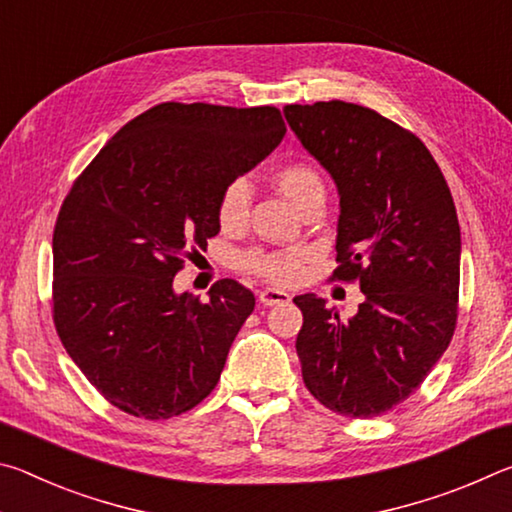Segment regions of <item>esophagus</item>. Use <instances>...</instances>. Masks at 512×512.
Here are the masks:
<instances>
[{
	"label": "esophagus",
	"mask_w": 512,
	"mask_h": 512,
	"mask_svg": "<svg viewBox=\"0 0 512 512\" xmlns=\"http://www.w3.org/2000/svg\"><path fill=\"white\" fill-rule=\"evenodd\" d=\"M291 296L289 293H284L280 289H264L259 293V302H262L264 307H273V305H284V302H289Z\"/></svg>",
	"instance_id": "34e87169"
}]
</instances>
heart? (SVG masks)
Listing matches in <instances>:
<instances>
[{
	"mask_svg": "<svg viewBox=\"0 0 512 512\" xmlns=\"http://www.w3.org/2000/svg\"><path fill=\"white\" fill-rule=\"evenodd\" d=\"M273 183L287 201L302 214L309 205L325 201V183L316 167L307 160H289L273 171ZM250 189L244 180H232L223 187L216 203V219L223 230H237L248 219ZM305 250H250L241 257V266L259 280L271 284H291L302 275Z\"/></svg>",
	"mask_w": 512,
	"mask_h": 512,
	"instance_id": "heart-1",
	"label": "heart"
}]
</instances>
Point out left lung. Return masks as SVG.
Here are the masks:
<instances>
[{"label":"left lung","mask_w":512,"mask_h":512,"mask_svg":"<svg viewBox=\"0 0 512 512\" xmlns=\"http://www.w3.org/2000/svg\"><path fill=\"white\" fill-rule=\"evenodd\" d=\"M302 146L341 196L332 282H357L363 302L343 320L314 293L296 352L307 391L325 409L375 418L418 388L458 318L461 228L452 192L420 137L345 101L284 108Z\"/></svg>","instance_id":"left-lung-1"}]
</instances>
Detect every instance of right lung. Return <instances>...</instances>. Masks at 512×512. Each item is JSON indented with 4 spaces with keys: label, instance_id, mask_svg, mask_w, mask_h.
<instances>
[{
    "label": "right lung",
    "instance_id": "right-lung-1",
    "mask_svg": "<svg viewBox=\"0 0 512 512\" xmlns=\"http://www.w3.org/2000/svg\"><path fill=\"white\" fill-rule=\"evenodd\" d=\"M287 126L275 106L167 101L128 121L60 205L51 316L60 343L119 411L169 420L219 384L253 291L173 293L185 257L219 235L223 187L262 162Z\"/></svg>",
    "mask_w": 512,
    "mask_h": 512
}]
</instances>
